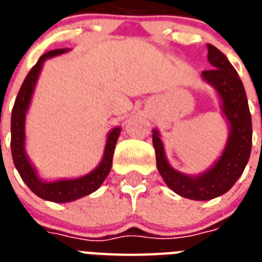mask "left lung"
<instances>
[{"instance_id":"8db88e82","label":"left lung","mask_w":262,"mask_h":262,"mask_svg":"<svg viewBox=\"0 0 262 262\" xmlns=\"http://www.w3.org/2000/svg\"><path fill=\"white\" fill-rule=\"evenodd\" d=\"M208 61L213 68L204 71L203 77L219 92L223 113L231 126L227 147L220 159L199 177L181 174L167 163L159 133L154 130L152 135L156 167L164 182L177 194L200 201L215 199L230 190L244 172L252 151V115L244 84L226 55L212 45H208Z\"/></svg>"}]
</instances>
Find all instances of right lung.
Here are the masks:
<instances>
[{
	"label": "right lung",
	"instance_id": "right-lung-1",
	"mask_svg": "<svg viewBox=\"0 0 262 262\" xmlns=\"http://www.w3.org/2000/svg\"><path fill=\"white\" fill-rule=\"evenodd\" d=\"M67 49H57L51 50L46 54H43L35 63L30 73L27 75L26 80L23 81L21 88L18 91L17 98L14 102L13 110H12V118H10V151L13 163L17 168L18 174L21 179L27 183V186L34 191L35 194L39 195L40 199L54 201V203H68L73 201L80 197L90 194L95 191L103 181L106 179L111 170L113 164V155H114V148L121 133V127H114L107 137L106 148H104V155L98 167L94 171L87 174L85 177L77 179H65V181H57V182H43L38 178L34 167L31 166L30 160L27 158L24 151V123H26V113L30 106L31 96L34 92L35 84L40 73L43 62L47 58H51L54 55L62 54Z\"/></svg>",
	"mask_w": 262,
	"mask_h": 262
}]
</instances>
